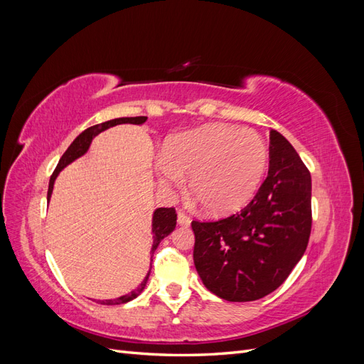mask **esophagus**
I'll list each match as a JSON object with an SVG mask.
<instances>
[{"label": "esophagus", "mask_w": 364, "mask_h": 364, "mask_svg": "<svg viewBox=\"0 0 364 364\" xmlns=\"http://www.w3.org/2000/svg\"><path fill=\"white\" fill-rule=\"evenodd\" d=\"M178 223L181 225V226H188L190 223H191V220H190V217L188 215H186L185 213H179L178 214Z\"/></svg>", "instance_id": "34e87169"}]
</instances>
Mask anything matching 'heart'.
Instances as JSON below:
<instances>
[{"label":"heart","mask_w":364,"mask_h":364,"mask_svg":"<svg viewBox=\"0 0 364 364\" xmlns=\"http://www.w3.org/2000/svg\"><path fill=\"white\" fill-rule=\"evenodd\" d=\"M269 165V149L258 132L230 124H208L165 142L156 168L167 188L190 190L214 215L235 213L257 194Z\"/></svg>","instance_id":"heart-1"}]
</instances>
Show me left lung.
Returning a JSON list of instances; mask_svg holds the SVG:
<instances>
[{
  "label": "left lung",
  "mask_w": 364,
  "mask_h": 364,
  "mask_svg": "<svg viewBox=\"0 0 364 364\" xmlns=\"http://www.w3.org/2000/svg\"><path fill=\"white\" fill-rule=\"evenodd\" d=\"M269 173L252 202L218 222L191 223L194 266L229 302L277 290L302 258L311 232V176L290 142L270 130Z\"/></svg>",
  "instance_id": "left-lung-1"
}]
</instances>
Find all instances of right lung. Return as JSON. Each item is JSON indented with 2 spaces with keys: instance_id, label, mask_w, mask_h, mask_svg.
<instances>
[{
  "instance_id": "add662e5",
  "label": "right lung",
  "mask_w": 364,
  "mask_h": 364,
  "mask_svg": "<svg viewBox=\"0 0 364 364\" xmlns=\"http://www.w3.org/2000/svg\"><path fill=\"white\" fill-rule=\"evenodd\" d=\"M147 117H124V118H115V119H109L105 121L102 124H95L92 127H87L86 130H83L82 134L77 136L73 142L71 146L67 149V151L63 153L56 170L53 171L51 178H50V183H48V194H47V199L50 202V197L53 193V186H54V181H56L58 174L70 165L73 161H75L77 158L83 156L85 153L90 149L91 142L94 139V136H97L98 134H102L103 130L109 129V127H114L117 124H124V123H130V124H142L146 123ZM176 218H178V214H176L174 208H158L155 209V213H153V220H151V232H153V245H151V250H150V255L153 257V253H155L156 247L159 246L161 241L170 235L174 228H176ZM149 273L146 274V278L142 279V282L138 285L135 290H132L129 294H124L121 297H117V299H109V301H100V304L103 305H119V304H126L132 299H135L136 296L141 294V291L146 289V284L149 281Z\"/></svg>"
}]
</instances>
